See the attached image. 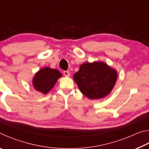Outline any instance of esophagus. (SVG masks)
<instances>
[{
  "label": "esophagus",
  "instance_id": "obj_1",
  "mask_svg": "<svg viewBox=\"0 0 149 149\" xmlns=\"http://www.w3.org/2000/svg\"><path fill=\"white\" fill-rule=\"evenodd\" d=\"M64 75L66 77H69L70 75V72L69 71H64Z\"/></svg>",
  "mask_w": 149,
  "mask_h": 149
}]
</instances>
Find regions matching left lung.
Here are the masks:
<instances>
[{"mask_svg": "<svg viewBox=\"0 0 149 149\" xmlns=\"http://www.w3.org/2000/svg\"><path fill=\"white\" fill-rule=\"evenodd\" d=\"M117 71L104 62H85L74 75V80L83 94L90 99H103L116 84Z\"/></svg>", "mask_w": 149, "mask_h": 149, "instance_id": "left-lung-1", "label": "left lung"}]
</instances>
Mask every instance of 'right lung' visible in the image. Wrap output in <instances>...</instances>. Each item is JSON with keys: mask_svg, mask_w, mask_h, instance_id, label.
Segmentation results:
<instances>
[{"mask_svg": "<svg viewBox=\"0 0 149 149\" xmlns=\"http://www.w3.org/2000/svg\"><path fill=\"white\" fill-rule=\"evenodd\" d=\"M62 75L56 69L45 67L39 70L33 78L32 83L35 89L46 95L51 90Z\"/></svg>", "mask_w": 149, "mask_h": 149, "instance_id": "obj_1", "label": "right lung"}]
</instances>
